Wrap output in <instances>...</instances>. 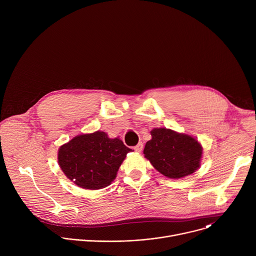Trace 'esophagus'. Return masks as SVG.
I'll return each instance as SVG.
<instances>
[{"mask_svg": "<svg viewBox=\"0 0 256 256\" xmlns=\"http://www.w3.org/2000/svg\"><path fill=\"white\" fill-rule=\"evenodd\" d=\"M134 149V151H136V152H142V142H138Z\"/></svg>", "mask_w": 256, "mask_h": 256, "instance_id": "esophagus-1", "label": "esophagus"}]
</instances>
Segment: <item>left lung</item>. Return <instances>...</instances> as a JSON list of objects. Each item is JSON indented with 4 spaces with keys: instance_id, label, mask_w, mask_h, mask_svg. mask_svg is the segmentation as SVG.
Here are the masks:
<instances>
[{
    "instance_id": "left-lung-1",
    "label": "left lung",
    "mask_w": 256,
    "mask_h": 256,
    "mask_svg": "<svg viewBox=\"0 0 256 256\" xmlns=\"http://www.w3.org/2000/svg\"><path fill=\"white\" fill-rule=\"evenodd\" d=\"M151 134L144 154L161 174L177 179L200 167L202 148L194 138L168 128H154Z\"/></svg>"
}]
</instances>
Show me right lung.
<instances>
[{
	"label": "right lung",
	"instance_id": "1",
	"mask_svg": "<svg viewBox=\"0 0 256 256\" xmlns=\"http://www.w3.org/2000/svg\"><path fill=\"white\" fill-rule=\"evenodd\" d=\"M132 149L122 140L109 138L104 132L80 134L62 144L58 164L66 176L85 190L108 186Z\"/></svg>",
	"mask_w": 256,
	"mask_h": 256
}]
</instances>
